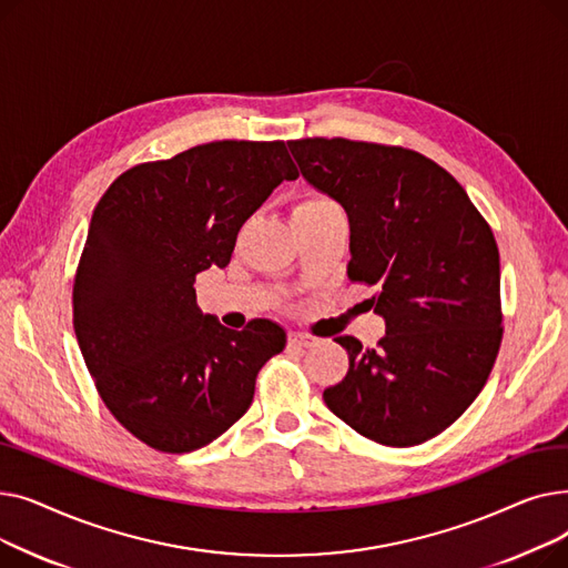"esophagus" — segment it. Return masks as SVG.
Here are the masks:
<instances>
[{"mask_svg": "<svg viewBox=\"0 0 568 568\" xmlns=\"http://www.w3.org/2000/svg\"><path fill=\"white\" fill-rule=\"evenodd\" d=\"M287 345L290 347H311V345H315V338L308 334H290Z\"/></svg>", "mask_w": 568, "mask_h": 568, "instance_id": "1", "label": "esophagus"}]
</instances>
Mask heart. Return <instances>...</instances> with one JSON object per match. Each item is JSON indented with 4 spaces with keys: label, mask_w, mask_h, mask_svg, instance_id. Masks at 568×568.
Masks as SVG:
<instances>
[{
    "label": "heart",
    "mask_w": 568,
    "mask_h": 568,
    "mask_svg": "<svg viewBox=\"0 0 568 568\" xmlns=\"http://www.w3.org/2000/svg\"><path fill=\"white\" fill-rule=\"evenodd\" d=\"M302 216H343V209L329 195L308 193L294 204V219Z\"/></svg>",
    "instance_id": "b5f03b06"
}]
</instances>
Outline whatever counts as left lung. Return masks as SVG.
Listing matches in <instances>:
<instances>
[{
    "instance_id": "1",
    "label": "left lung",
    "mask_w": 568,
    "mask_h": 568,
    "mask_svg": "<svg viewBox=\"0 0 568 568\" xmlns=\"http://www.w3.org/2000/svg\"><path fill=\"white\" fill-rule=\"evenodd\" d=\"M302 174L349 219L347 278L375 285L377 347L338 336L347 375L324 403L359 435L414 446L449 428L481 394L501 345L499 251L465 189L407 146L290 140Z\"/></svg>"
}]
</instances>
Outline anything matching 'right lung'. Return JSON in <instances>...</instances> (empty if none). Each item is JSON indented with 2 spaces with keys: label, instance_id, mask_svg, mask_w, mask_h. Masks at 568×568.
Wrapping results in <instances>:
<instances>
[{
  "label": "right lung",
  "instance_id": "1",
  "mask_svg": "<svg viewBox=\"0 0 568 568\" xmlns=\"http://www.w3.org/2000/svg\"><path fill=\"white\" fill-rule=\"evenodd\" d=\"M296 176L283 140H216L129 168L99 200L73 278V329L101 400L152 449L214 442L283 352L278 324L225 329L193 285L230 264L242 225Z\"/></svg>",
  "mask_w": 568,
  "mask_h": 568
}]
</instances>
